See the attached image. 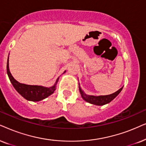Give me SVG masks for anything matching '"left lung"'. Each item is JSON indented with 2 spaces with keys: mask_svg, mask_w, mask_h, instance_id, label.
Segmentation results:
<instances>
[{
  "mask_svg": "<svg viewBox=\"0 0 146 146\" xmlns=\"http://www.w3.org/2000/svg\"><path fill=\"white\" fill-rule=\"evenodd\" d=\"M79 91L81 95V97L85 101H86L87 102L90 103L91 104L96 105V106H104L107 104L111 102L113 100H114L116 97H117L119 93L121 92L123 87H121V89H119V90L116 91V92L112 93V94L108 95V96H89V95L85 94L80 86H79Z\"/></svg>",
  "mask_w": 146,
  "mask_h": 146,
  "instance_id": "obj_1",
  "label": "left lung"
}]
</instances>
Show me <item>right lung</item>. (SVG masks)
Returning <instances> with one entry per match:
<instances>
[{
  "instance_id": "add662e5",
  "label": "right lung",
  "mask_w": 146,
  "mask_h": 146,
  "mask_svg": "<svg viewBox=\"0 0 146 146\" xmlns=\"http://www.w3.org/2000/svg\"><path fill=\"white\" fill-rule=\"evenodd\" d=\"M7 71L10 81H11V83L17 92L19 94H21V96H22L25 99H26L27 100L33 101V102H39V101L44 100L51 94H53L54 91H55L56 85H57L58 80L59 79V77H58L55 85L50 87H45L43 86H39V85H26L19 83L16 79H15L14 77L11 75V72H10L9 57H8L7 60Z\"/></svg>"
}]
</instances>
